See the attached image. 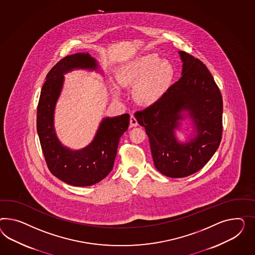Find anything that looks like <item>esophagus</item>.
<instances>
[{"label":"esophagus","mask_w":255,"mask_h":255,"mask_svg":"<svg viewBox=\"0 0 255 255\" xmlns=\"http://www.w3.org/2000/svg\"><path fill=\"white\" fill-rule=\"evenodd\" d=\"M130 125H131V127H136L138 125L137 120L133 115H131V117H130Z\"/></svg>","instance_id":"obj_1"}]
</instances>
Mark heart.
I'll return each mask as SVG.
<instances>
[{"instance_id": "1", "label": "heart", "mask_w": 255, "mask_h": 255, "mask_svg": "<svg viewBox=\"0 0 255 255\" xmlns=\"http://www.w3.org/2000/svg\"><path fill=\"white\" fill-rule=\"evenodd\" d=\"M173 78V68L168 61L153 54L140 55L120 67L116 73L121 86H133L132 97L136 103L151 106L161 99L170 88ZM110 91L117 100L124 93L116 83L110 84Z\"/></svg>"}]
</instances>
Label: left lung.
<instances>
[{
	"mask_svg": "<svg viewBox=\"0 0 255 255\" xmlns=\"http://www.w3.org/2000/svg\"><path fill=\"white\" fill-rule=\"evenodd\" d=\"M178 54L183 62L179 81L157 103L134 114L149 138L156 169L172 178L200 171L217 150L223 131V99L213 76L198 58L183 51ZM187 116L194 134L180 142L175 131Z\"/></svg>",
	"mask_w": 255,
	"mask_h": 255,
	"instance_id": "1",
	"label": "left lung"
}]
</instances>
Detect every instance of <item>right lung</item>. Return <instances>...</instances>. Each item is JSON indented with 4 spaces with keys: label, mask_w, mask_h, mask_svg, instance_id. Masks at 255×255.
Segmentation results:
<instances>
[{
    "label": "right lung",
    "mask_w": 255,
    "mask_h": 255,
    "mask_svg": "<svg viewBox=\"0 0 255 255\" xmlns=\"http://www.w3.org/2000/svg\"><path fill=\"white\" fill-rule=\"evenodd\" d=\"M78 69L100 70L97 59L88 53H77L64 57L49 71L37 109V131L50 172L70 186H89L111 172L130 115L104 118L92 142L82 149L63 145L55 132V105L62 91L64 74Z\"/></svg>",
    "instance_id": "obj_1"
}]
</instances>
